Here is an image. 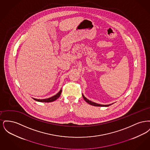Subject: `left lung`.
Masks as SVG:
<instances>
[{
    "instance_id": "left-lung-1",
    "label": "left lung",
    "mask_w": 150,
    "mask_h": 150,
    "mask_svg": "<svg viewBox=\"0 0 150 150\" xmlns=\"http://www.w3.org/2000/svg\"><path fill=\"white\" fill-rule=\"evenodd\" d=\"M83 98H84V100H86V102H87V103H88L89 104H90V105H92V106H102V107H107V106H110L111 105V104L110 105H100V104H98V103H94V102H92V101H91V100H88L85 97H84V96L83 94Z\"/></svg>"
}]
</instances>
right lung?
I'll return each mask as SVG.
<instances>
[{"label":"right lung","instance_id":"1","mask_svg":"<svg viewBox=\"0 0 150 150\" xmlns=\"http://www.w3.org/2000/svg\"><path fill=\"white\" fill-rule=\"evenodd\" d=\"M61 92H62V89H61L59 91V92L57 93V94H56L55 96H53V97H52L50 98H47V99H44V100H38V99H35V98H33V99L35 100L36 101L41 102H53V101H54V100L58 99L59 97V96H60V95L61 94Z\"/></svg>","mask_w":150,"mask_h":150}]
</instances>
